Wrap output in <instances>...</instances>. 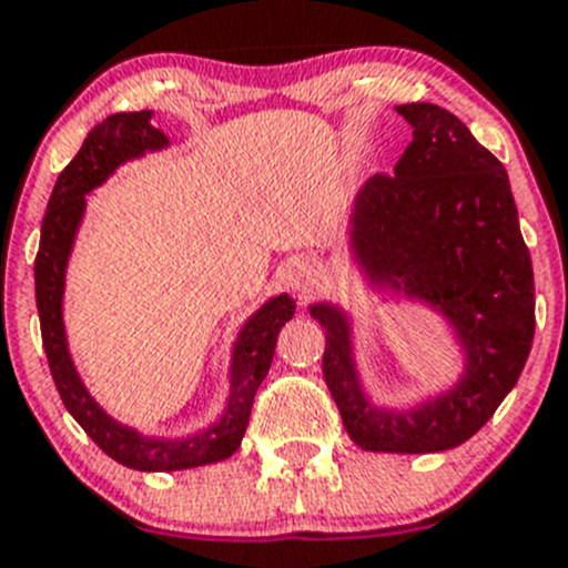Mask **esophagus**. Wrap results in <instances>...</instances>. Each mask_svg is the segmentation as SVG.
<instances>
[{"mask_svg": "<svg viewBox=\"0 0 568 568\" xmlns=\"http://www.w3.org/2000/svg\"><path fill=\"white\" fill-rule=\"evenodd\" d=\"M283 280L288 288L302 291V288H311V285L316 283V272H313V266H307V263H291V266L285 268Z\"/></svg>", "mask_w": 568, "mask_h": 568, "instance_id": "1", "label": "esophagus"}]
</instances>
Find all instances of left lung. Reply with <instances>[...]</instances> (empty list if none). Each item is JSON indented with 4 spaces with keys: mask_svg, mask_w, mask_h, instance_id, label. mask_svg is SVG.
<instances>
[{
    "mask_svg": "<svg viewBox=\"0 0 568 568\" xmlns=\"http://www.w3.org/2000/svg\"><path fill=\"white\" fill-rule=\"evenodd\" d=\"M396 113L413 126V141L394 178L377 174L357 191L352 261L368 288L442 313L464 372L416 407L374 405L344 307L313 302L307 311L324 327V383L352 442L368 453L424 455L469 442L510 394L536 333V285L503 163L438 104H399Z\"/></svg>",
    "mask_w": 568,
    "mask_h": 568,
    "instance_id": "1",
    "label": "left lung"
}]
</instances>
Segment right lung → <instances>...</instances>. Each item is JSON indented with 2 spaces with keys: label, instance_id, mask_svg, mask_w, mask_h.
Segmentation results:
<instances>
[{
  "label": "right lung",
  "instance_id": "obj_1",
  "mask_svg": "<svg viewBox=\"0 0 568 568\" xmlns=\"http://www.w3.org/2000/svg\"><path fill=\"white\" fill-rule=\"evenodd\" d=\"M166 146V132L152 126V110L113 113L102 124L93 126L74 161L60 172L58 183H54L47 213H43L41 244H38L36 257L38 318H41L43 349H47L60 399L104 455H110L115 464L138 471H180L219 464L241 447L255 390L272 366L280 329L296 311L288 294H277L246 318L233 344V357H230L227 405L216 422L207 424L205 430L194 433V436H144L135 427L115 422L88 394L85 383L71 361L63 324L65 266H69L71 250H74L77 230L85 216V196L99 189L121 163L144 158L146 152H161Z\"/></svg>",
  "mask_w": 568,
  "mask_h": 568
}]
</instances>
